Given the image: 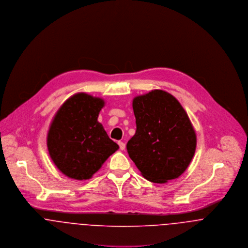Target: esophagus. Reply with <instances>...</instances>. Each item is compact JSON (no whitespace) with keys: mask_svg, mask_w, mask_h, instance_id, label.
<instances>
[{"mask_svg":"<svg viewBox=\"0 0 248 248\" xmlns=\"http://www.w3.org/2000/svg\"><path fill=\"white\" fill-rule=\"evenodd\" d=\"M118 144H119V146H120V149H121V150H124V148H125V144H124V142H123V141H118Z\"/></svg>","mask_w":248,"mask_h":248,"instance_id":"1","label":"esophagus"}]
</instances>
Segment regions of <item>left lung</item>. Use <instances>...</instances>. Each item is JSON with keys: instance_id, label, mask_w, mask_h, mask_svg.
<instances>
[{"instance_id": "obj_1", "label": "left lung", "mask_w": 248, "mask_h": 248, "mask_svg": "<svg viewBox=\"0 0 248 248\" xmlns=\"http://www.w3.org/2000/svg\"><path fill=\"white\" fill-rule=\"evenodd\" d=\"M137 130L126 149L143 178L165 184L179 178L192 161L197 145L192 123L180 102L155 89L132 101Z\"/></svg>"}]
</instances>
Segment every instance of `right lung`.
Returning a JSON list of instances; mask_svg holds the SVG:
<instances>
[{
	"label": "right lung",
	"instance_id": "obj_1",
	"mask_svg": "<svg viewBox=\"0 0 248 248\" xmlns=\"http://www.w3.org/2000/svg\"><path fill=\"white\" fill-rule=\"evenodd\" d=\"M104 99L86 93L68 98L56 112L46 137L49 156L66 177L85 181L119 149L98 122Z\"/></svg>",
	"mask_w": 248,
	"mask_h": 248
}]
</instances>
